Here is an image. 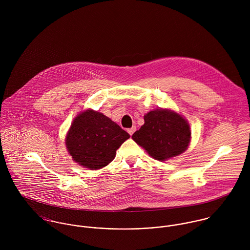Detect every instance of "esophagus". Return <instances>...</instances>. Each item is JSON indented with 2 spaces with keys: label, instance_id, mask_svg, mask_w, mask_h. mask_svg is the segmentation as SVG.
<instances>
[{
  "label": "esophagus",
  "instance_id": "obj_1",
  "mask_svg": "<svg viewBox=\"0 0 250 250\" xmlns=\"http://www.w3.org/2000/svg\"><path fill=\"white\" fill-rule=\"evenodd\" d=\"M136 129H137V127H136V126H133L132 128H129V129H128V133H129V134L132 136V135L135 133Z\"/></svg>",
  "mask_w": 250,
  "mask_h": 250
}]
</instances>
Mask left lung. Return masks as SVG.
<instances>
[{
  "label": "left lung",
  "instance_id": "1",
  "mask_svg": "<svg viewBox=\"0 0 250 250\" xmlns=\"http://www.w3.org/2000/svg\"><path fill=\"white\" fill-rule=\"evenodd\" d=\"M190 134L185 118L174 111L160 108L144 115V124L132 139L155 160L166 161L186 151Z\"/></svg>",
  "mask_w": 250,
  "mask_h": 250
}]
</instances>
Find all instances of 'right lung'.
Segmentation results:
<instances>
[{
    "label": "right lung",
    "instance_id": "add662e5",
    "mask_svg": "<svg viewBox=\"0 0 250 250\" xmlns=\"http://www.w3.org/2000/svg\"><path fill=\"white\" fill-rule=\"evenodd\" d=\"M129 138L126 131L106 115L87 109L74 119L65 141L73 160L93 170L109 164Z\"/></svg>",
    "mask_w": 250,
    "mask_h": 250
}]
</instances>
